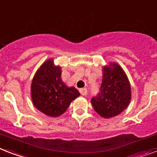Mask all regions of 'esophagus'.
<instances>
[{
    "label": "esophagus",
    "mask_w": 157,
    "mask_h": 157,
    "mask_svg": "<svg viewBox=\"0 0 157 157\" xmlns=\"http://www.w3.org/2000/svg\"><path fill=\"white\" fill-rule=\"evenodd\" d=\"M80 93L81 94V95H83V96H85V95L87 94V89H85V88L80 89Z\"/></svg>",
    "instance_id": "1"
}]
</instances>
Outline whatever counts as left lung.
<instances>
[{"label":"left lung","instance_id":"left-lung-1","mask_svg":"<svg viewBox=\"0 0 157 157\" xmlns=\"http://www.w3.org/2000/svg\"><path fill=\"white\" fill-rule=\"evenodd\" d=\"M100 93L92 98L94 110L104 118L120 114L129 105L132 88L126 72L118 63L110 62L102 67Z\"/></svg>","mask_w":157,"mask_h":157}]
</instances>
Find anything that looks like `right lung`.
Returning <instances> with one entry per match:
<instances>
[{"instance_id": "add662e5", "label": "right lung", "mask_w": 157, "mask_h": 157, "mask_svg": "<svg viewBox=\"0 0 157 157\" xmlns=\"http://www.w3.org/2000/svg\"><path fill=\"white\" fill-rule=\"evenodd\" d=\"M61 67L56 65L54 59H48L35 72L30 85L34 105L46 115L59 117L71 102L80 96L73 86H67L61 79Z\"/></svg>"}]
</instances>
